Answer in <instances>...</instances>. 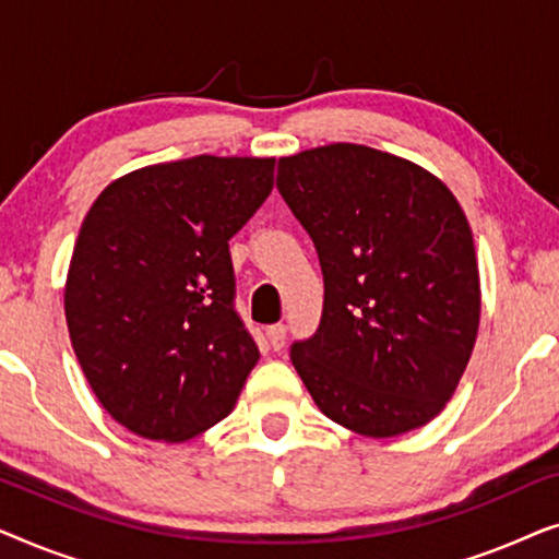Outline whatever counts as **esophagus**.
Instances as JSON below:
<instances>
[{
	"mask_svg": "<svg viewBox=\"0 0 559 559\" xmlns=\"http://www.w3.org/2000/svg\"><path fill=\"white\" fill-rule=\"evenodd\" d=\"M266 338H270V346L274 350H280L282 346H285V341H287V325H282V323L270 325V328H266Z\"/></svg>",
	"mask_w": 559,
	"mask_h": 559,
	"instance_id": "34e87169",
	"label": "esophagus"
}]
</instances>
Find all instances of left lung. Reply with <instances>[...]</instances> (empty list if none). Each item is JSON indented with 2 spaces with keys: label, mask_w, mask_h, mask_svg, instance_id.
Returning a JSON list of instances; mask_svg holds the SVG:
<instances>
[{
  "label": "left lung",
  "mask_w": 559,
  "mask_h": 559,
  "mask_svg": "<svg viewBox=\"0 0 559 559\" xmlns=\"http://www.w3.org/2000/svg\"><path fill=\"white\" fill-rule=\"evenodd\" d=\"M277 188L325 282L316 335L289 350L312 402L366 438L427 425L478 335V262L461 203L425 167L350 142L280 157Z\"/></svg>",
  "instance_id": "obj_1"
}]
</instances>
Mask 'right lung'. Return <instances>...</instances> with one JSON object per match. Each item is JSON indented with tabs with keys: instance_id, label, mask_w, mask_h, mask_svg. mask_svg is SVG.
Masks as SVG:
<instances>
[{
	"instance_id": "1",
	"label": "right lung",
	"mask_w": 559,
	"mask_h": 559,
	"mask_svg": "<svg viewBox=\"0 0 559 559\" xmlns=\"http://www.w3.org/2000/svg\"><path fill=\"white\" fill-rule=\"evenodd\" d=\"M274 186V157L198 155L121 175L83 218L66 320L102 407L182 442L221 423L259 348L234 310L228 239Z\"/></svg>"
}]
</instances>
